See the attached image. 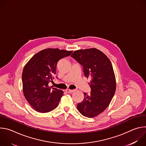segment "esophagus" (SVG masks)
Instances as JSON below:
<instances>
[{
	"mask_svg": "<svg viewBox=\"0 0 146 146\" xmlns=\"http://www.w3.org/2000/svg\"><path fill=\"white\" fill-rule=\"evenodd\" d=\"M75 91L74 90H69V89H67L66 90V92H67V93H69V94H72V93H73V92H74Z\"/></svg>",
	"mask_w": 146,
	"mask_h": 146,
	"instance_id": "1",
	"label": "esophagus"
}]
</instances>
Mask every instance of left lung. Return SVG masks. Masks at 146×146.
I'll return each instance as SVG.
<instances>
[{"mask_svg": "<svg viewBox=\"0 0 146 146\" xmlns=\"http://www.w3.org/2000/svg\"><path fill=\"white\" fill-rule=\"evenodd\" d=\"M71 56L82 66L85 77L91 79V93H84L77 109L82 115L95 117L109 106L114 95L116 81L113 66L108 56L95 48L75 51Z\"/></svg>", "mask_w": 146, "mask_h": 146, "instance_id": "8db88e82", "label": "left lung"}]
</instances>
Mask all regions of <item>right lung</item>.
<instances>
[{"label":"right lung","mask_w":146,"mask_h":146,"mask_svg":"<svg viewBox=\"0 0 146 146\" xmlns=\"http://www.w3.org/2000/svg\"><path fill=\"white\" fill-rule=\"evenodd\" d=\"M73 51L47 48L36 54L25 65L22 74L23 93L31 106L40 113L55 109L64 94L60 90L48 86L53 82L58 61Z\"/></svg>","instance_id":"obj_1"}]
</instances>
